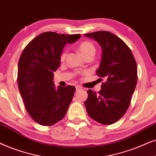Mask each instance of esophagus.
<instances>
[{"label": "esophagus", "instance_id": "34e87169", "mask_svg": "<svg viewBox=\"0 0 156 156\" xmlns=\"http://www.w3.org/2000/svg\"><path fill=\"white\" fill-rule=\"evenodd\" d=\"M76 91H78V90H81L82 88H81V87H80V86H77L76 87Z\"/></svg>", "mask_w": 156, "mask_h": 156}]
</instances>
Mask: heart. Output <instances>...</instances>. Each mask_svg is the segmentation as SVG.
Listing matches in <instances>:
<instances>
[{"label":"heart","instance_id":"1","mask_svg":"<svg viewBox=\"0 0 156 156\" xmlns=\"http://www.w3.org/2000/svg\"><path fill=\"white\" fill-rule=\"evenodd\" d=\"M78 51L83 58L87 56L93 57L95 53V47L90 41H83L78 46ZM66 55V52L63 51L61 55V61H63L65 59Z\"/></svg>","mask_w":156,"mask_h":156}]
</instances>
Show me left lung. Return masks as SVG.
Returning a JSON list of instances; mask_svg holds the SVG:
<instances>
[{"mask_svg": "<svg viewBox=\"0 0 156 156\" xmlns=\"http://www.w3.org/2000/svg\"><path fill=\"white\" fill-rule=\"evenodd\" d=\"M84 36L98 43L102 56L96 73L105 82L98 93L87 90V113L95 121L111 125L128 108L137 83V65L133 53L121 39L108 31H97Z\"/></svg>", "mask_w": 156, "mask_h": 156, "instance_id": "1", "label": "left lung"}]
</instances>
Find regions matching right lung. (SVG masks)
I'll return each mask as SVG.
<instances>
[{"label": "right lung", "instance_id": "1", "mask_svg": "<svg viewBox=\"0 0 156 156\" xmlns=\"http://www.w3.org/2000/svg\"><path fill=\"white\" fill-rule=\"evenodd\" d=\"M80 38L79 34L43 33L23 51L18 67V88L27 112L41 125L53 126L67 113L76 88H56L53 78L61 64L64 46Z\"/></svg>", "mask_w": 156, "mask_h": 156}]
</instances>
